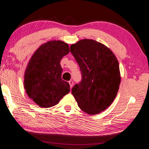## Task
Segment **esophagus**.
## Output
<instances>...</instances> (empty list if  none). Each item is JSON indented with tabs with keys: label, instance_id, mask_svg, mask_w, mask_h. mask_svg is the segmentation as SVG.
Listing matches in <instances>:
<instances>
[{
	"label": "esophagus",
	"instance_id": "1",
	"mask_svg": "<svg viewBox=\"0 0 149 149\" xmlns=\"http://www.w3.org/2000/svg\"><path fill=\"white\" fill-rule=\"evenodd\" d=\"M69 84H70V88H72L73 87V85H74V82H73L72 80H70V81H69Z\"/></svg>",
	"mask_w": 149,
	"mask_h": 149
}]
</instances>
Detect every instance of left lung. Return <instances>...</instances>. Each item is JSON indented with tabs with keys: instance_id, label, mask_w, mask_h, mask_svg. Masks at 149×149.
Returning a JSON list of instances; mask_svg holds the SVG:
<instances>
[{
	"instance_id": "1",
	"label": "left lung",
	"mask_w": 149,
	"mask_h": 149,
	"mask_svg": "<svg viewBox=\"0 0 149 149\" xmlns=\"http://www.w3.org/2000/svg\"><path fill=\"white\" fill-rule=\"evenodd\" d=\"M70 52L81 74V81L73 87L72 94L84 112L98 114L116 96L120 84L118 61L109 48L92 39L72 44Z\"/></svg>"
}]
</instances>
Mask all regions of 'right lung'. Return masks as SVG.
Listing matches in <instances>:
<instances>
[{"instance_id":"1","label":"right lung","mask_w":149,"mask_h":149,"mask_svg":"<svg viewBox=\"0 0 149 149\" xmlns=\"http://www.w3.org/2000/svg\"><path fill=\"white\" fill-rule=\"evenodd\" d=\"M67 43L51 41L41 45L32 55L24 76L28 96L42 108L56 105L70 92V84L61 79L62 57L68 54Z\"/></svg>"}]
</instances>
